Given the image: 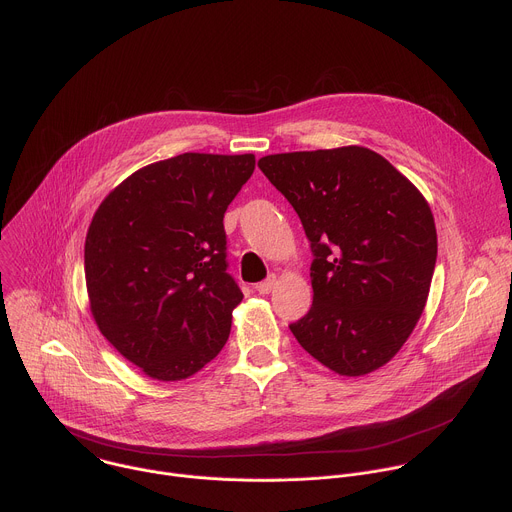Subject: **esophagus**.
Instances as JSON below:
<instances>
[{"label": "esophagus", "instance_id": "obj_1", "mask_svg": "<svg viewBox=\"0 0 512 512\" xmlns=\"http://www.w3.org/2000/svg\"><path fill=\"white\" fill-rule=\"evenodd\" d=\"M275 283H277V279H275V275H271V277H267L265 281L257 283V285H255V289L259 291V294H269V291L275 287Z\"/></svg>", "mask_w": 512, "mask_h": 512}]
</instances>
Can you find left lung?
Instances as JSON below:
<instances>
[{
    "instance_id": "8db88e82",
    "label": "left lung",
    "mask_w": 512,
    "mask_h": 512,
    "mask_svg": "<svg viewBox=\"0 0 512 512\" xmlns=\"http://www.w3.org/2000/svg\"><path fill=\"white\" fill-rule=\"evenodd\" d=\"M257 166L298 212L314 253V304L289 330L342 377L381 369L429 296L437 233L427 200L362 145L273 154Z\"/></svg>"
}]
</instances>
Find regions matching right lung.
Wrapping results in <instances>:
<instances>
[{
    "label": "right lung",
    "mask_w": 512,
    "mask_h": 512,
    "mask_svg": "<svg viewBox=\"0 0 512 512\" xmlns=\"http://www.w3.org/2000/svg\"><path fill=\"white\" fill-rule=\"evenodd\" d=\"M255 156L180 154L145 166L99 204L85 241L101 334L156 381H182L223 350L243 294L227 273V206Z\"/></svg>",
    "instance_id": "1"
}]
</instances>
